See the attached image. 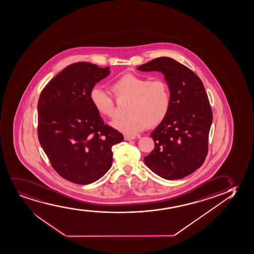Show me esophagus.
<instances>
[{
  "label": "esophagus",
  "instance_id": "1",
  "mask_svg": "<svg viewBox=\"0 0 254 254\" xmlns=\"http://www.w3.org/2000/svg\"><path fill=\"white\" fill-rule=\"evenodd\" d=\"M135 139V136H131V135H125V140L126 141H131V140H134Z\"/></svg>",
  "mask_w": 254,
  "mask_h": 254
}]
</instances>
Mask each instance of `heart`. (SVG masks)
I'll list each match as a JSON object with an SVG mask.
<instances>
[{
    "label": "heart",
    "mask_w": 254,
    "mask_h": 254,
    "mask_svg": "<svg viewBox=\"0 0 254 254\" xmlns=\"http://www.w3.org/2000/svg\"><path fill=\"white\" fill-rule=\"evenodd\" d=\"M111 91L118 102L129 100L125 119H115L112 126L119 131L135 135L143 129L161 125L170 111L171 90L166 80L127 74L111 85ZM101 87H93L90 100L100 115L114 119L117 113L116 101Z\"/></svg>",
    "instance_id": "heart-1"
}]
</instances>
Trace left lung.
<instances>
[{
	"mask_svg": "<svg viewBox=\"0 0 254 254\" xmlns=\"http://www.w3.org/2000/svg\"><path fill=\"white\" fill-rule=\"evenodd\" d=\"M161 71L170 87V111L151 133L154 150L144 162L166 180H179L199 168L208 154L213 114L202 80L189 67L167 57L137 67Z\"/></svg>",
	"mask_w": 254,
	"mask_h": 254,
	"instance_id": "left-lung-1",
	"label": "left lung"
}]
</instances>
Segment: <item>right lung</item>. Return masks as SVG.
<instances>
[{
    "label": "right lung",
    "instance_id": "1",
    "mask_svg": "<svg viewBox=\"0 0 254 254\" xmlns=\"http://www.w3.org/2000/svg\"><path fill=\"white\" fill-rule=\"evenodd\" d=\"M109 73V67L72 64L40 93L39 142L54 170L72 183L100 179L112 167L113 145L124 140L120 132L104 124L91 103V90Z\"/></svg>",
    "mask_w": 254,
    "mask_h": 254
}]
</instances>
